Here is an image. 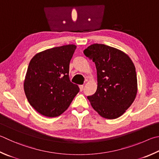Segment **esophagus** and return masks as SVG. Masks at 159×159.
<instances>
[{
    "mask_svg": "<svg viewBox=\"0 0 159 159\" xmlns=\"http://www.w3.org/2000/svg\"><path fill=\"white\" fill-rule=\"evenodd\" d=\"M83 88H84V85H79V88H80V91L83 90Z\"/></svg>",
    "mask_w": 159,
    "mask_h": 159,
    "instance_id": "34e87169",
    "label": "esophagus"
}]
</instances>
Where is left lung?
Returning a JSON list of instances; mask_svg holds the SVG:
<instances>
[{
    "label": "left lung",
    "instance_id": "obj_1",
    "mask_svg": "<svg viewBox=\"0 0 159 159\" xmlns=\"http://www.w3.org/2000/svg\"><path fill=\"white\" fill-rule=\"evenodd\" d=\"M97 72V89L88 97L92 107L106 119H116L134 102L138 91L136 72L127 54L116 48L93 44L83 51Z\"/></svg>",
    "mask_w": 159,
    "mask_h": 159
}]
</instances>
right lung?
I'll return each instance as SVG.
<instances>
[{"mask_svg": "<svg viewBox=\"0 0 159 159\" xmlns=\"http://www.w3.org/2000/svg\"><path fill=\"white\" fill-rule=\"evenodd\" d=\"M76 46L67 44L37 53L31 59L24 88L32 107L44 116L57 117L67 110L79 92L69 78Z\"/></svg>", "mask_w": 159, "mask_h": 159, "instance_id": "right-lung-1", "label": "right lung"}]
</instances>
